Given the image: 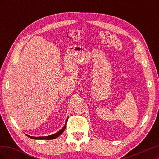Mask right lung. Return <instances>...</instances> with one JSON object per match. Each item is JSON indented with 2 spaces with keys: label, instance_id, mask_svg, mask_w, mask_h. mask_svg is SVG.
I'll return each instance as SVG.
<instances>
[{
  "label": "right lung",
  "instance_id": "obj_1",
  "mask_svg": "<svg viewBox=\"0 0 159 159\" xmlns=\"http://www.w3.org/2000/svg\"><path fill=\"white\" fill-rule=\"evenodd\" d=\"M67 121H68V119H67V120L66 121V123H65V125L64 127L62 128L61 130H60V131L58 132H57L54 134H52V135H48V136H45V137H32V136H30V135H28V134H26V135L28 136V137H30L31 139H44V140H50V139H56L57 137H58L60 135H61V134L63 133V132L64 131V130L66 129V124H67Z\"/></svg>",
  "mask_w": 159,
  "mask_h": 159
}]
</instances>
